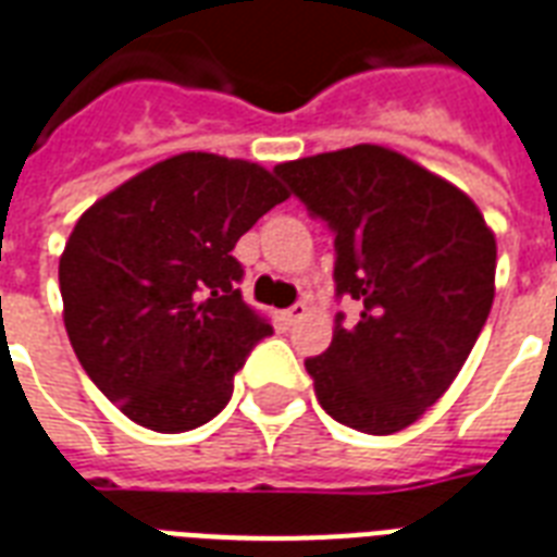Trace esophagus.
I'll return each mask as SVG.
<instances>
[{
	"mask_svg": "<svg viewBox=\"0 0 557 557\" xmlns=\"http://www.w3.org/2000/svg\"><path fill=\"white\" fill-rule=\"evenodd\" d=\"M304 315H307V304H304V300H298V304H292L289 310L283 312V319L289 321V324L300 321V319H304Z\"/></svg>",
	"mask_w": 557,
	"mask_h": 557,
	"instance_id": "34e87169",
	"label": "esophagus"
}]
</instances>
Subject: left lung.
Listing matches in <instances>:
<instances>
[{"mask_svg":"<svg viewBox=\"0 0 557 557\" xmlns=\"http://www.w3.org/2000/svg\"><path fill=\"white\" fill-rule=\"evenodd\" d=\"M312 215L336 233V295L360 319L333 327L304 362L315 398L342 425L395 434L413 425L463 369L496 295V236L457 185L377 144L283 162Z\"/></svg>","mask_w":557,"mask_h":557,"instance_id":"1","label":"left lung"}]
</instances>
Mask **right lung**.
<instances>
[{"mask_svg": "<svg viewBox=\"0 0 557 557\" xmlns=\"http://www.w3.org/2000/svg\"><path fill=\"white\" fill-rule=\"evenodd\" d=\"M289 197L262 164L180 152L100 197L59 262L64 327L123 416L159 434L215 419L268 319L250 310L233 247Z\"/></svg>", "mask_w": 557, "mask_h": 557, "instance_id": "1", "label": "right lung"}]
</instances>
